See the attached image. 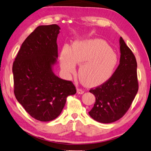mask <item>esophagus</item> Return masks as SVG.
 <instances>
[{
	"label": "esophagus",
	"instance_id": "esophagus-1",
	"mask_svg": "<svg viewBox=\"0 0 151 151\" xmlns=\"http://www.w3.org/2000/svg\"><path fill=\"white\" fill-rule=\"evenodd\" d=\"M84 93V91L83 90V89H80V88H78L77 89V93L78 94H83Z\"/></svg>",
	"mask_w": 151,
	"mask_h": 151
}]
</instances>
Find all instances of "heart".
<instances>
[{
    "label": "heart",
    "instance_id": "heart-1",
    "mask_svg": "<svg viewBox=\"0 0 151 151\" xmlns=\"http://www.w3.org/2000/svg\"><path fill=\"white\" fill-rule=\"evenodd\" d=\"M61 68L73 72L75 64L81 82L88 86L102 83L113 75L118 62L116 54L106 42L100 39L76 41L69 48L64 45L60 56Z\"/></svg>",
    "mask_w": 151,
    "mask_h": 151
}]
</instances>
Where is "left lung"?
Listing matches in <instances>:
<instances>
[{
  "label": "left lung",
  "instance_id": "8db88e82",
  "mask_svg": "<svg viewBox=\"0 0 151 151\" xmlns=\"http://www.w3.org/2000/svg\"><path fill=\"white\" fill-rule=\"evenodd\" d=\"M120 44V60L116 71L107 81L89 90L96 101L89 114L100 123H112L124 116L138 91L135 56L122 37Z\"/></svg>",
  "mask_w": 151,
  "mask_h": 151
}]
</instances>
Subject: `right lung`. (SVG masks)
<instances>
[{
  "label": "right lung",
  "instance_id": "add662e5",
  "mask_svg": "<svg viewBox=\"0 0 151 151\" xmlns=\"http://www.w3.org/2000/svg\"><path fill=\"white\" fill-rule=\"evenodd\" d=\"M60 27L39 26L21 45L13 64L14 94L31 116L41 122L57 118L68 96L76 93L71 81L52 71L58 57Z\"/></svg>",
  "mask_w": 151,
  "mask_h": 151
}]
</instances>
